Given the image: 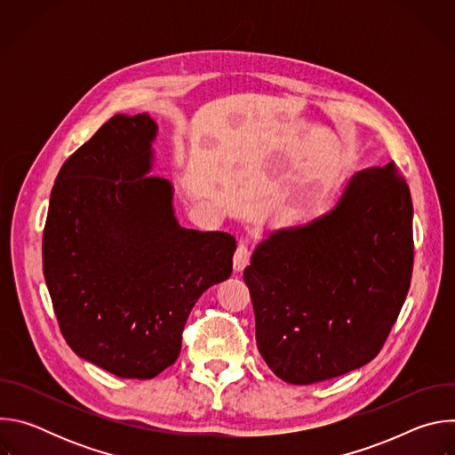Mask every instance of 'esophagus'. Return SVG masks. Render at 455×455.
I'll return each instance as SVG.
<instances>
[{"label":"esophagus","mask_w":455,"mask_h":455,"mask_svg":"<svg viewBox=\"0 0 455 455\" xmlns=\"http://www.w3.org/2000/svg\"><path fill=\"white\" fill-rule=\"evenodd\" d=\"M250 255H251L250 248H248L244 243H241V244L237 246L235 253H234V270H235V272H243V270L248 267Z\"/></svg>","instance_id":"34e87169"}]
</instances>
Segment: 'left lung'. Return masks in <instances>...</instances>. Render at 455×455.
Returning a JSON list of instances; mask_svg holds the SVG:
<instances>
[{"instance_id":"obj_1","label":"left lung","mask_w":455,"mask_h":455,"mask_svg":"<svg viewBox=\"0 0 455 455\" xmlns=\"http://www.w3.org/2000/svg\"><path fill=\"white\" fill-rule=\"evenodd\" d=\"M412 265L407 180L395 162L356 172L330 214L255 248L243 277L259 353L293 385L369 363L398 320Z\"/></svg>"}]
</instances>
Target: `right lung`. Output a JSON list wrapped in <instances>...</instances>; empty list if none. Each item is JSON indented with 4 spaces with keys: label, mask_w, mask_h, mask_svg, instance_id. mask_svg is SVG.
Listing matches in <instances>:
<instances>
[{
    "label": "right lung",
    "mask_w": 455,
    "mask_h": 455,
    "mask_svg": "<svg viewBox=\"0 0 455 455\" xmlns=\"http://www.w3.org/2000/svg\"><path fill=\"white\" fill-rule=\"evenodd\" d=\"M156 124L111 116L62 164L43 230L60 333L84 360L148 379L172 365L188 313L232 274L235 239L178 225L171 183L146 176Z\"/></svg>",
    "instance_id": "obj_1"
}]
</instances>
